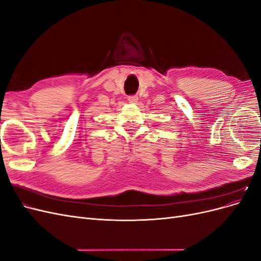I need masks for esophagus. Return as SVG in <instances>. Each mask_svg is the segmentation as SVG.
<instances>
[{"mask_svg":"<svg viewBox=\"0 0 261 261\" xmlns=\"http://www.w3.org/2000/svg\"><path fill=\"white\" fill-rule=\"evenodd\" d=\"M127 100H128L129 103H136L137 100H138L137 94H132V96H128Z\"/></svg>","mask_w":261,"mask_h":261,"instance_id":"esophagus-1","label":"esophagus"}]
</instances>
